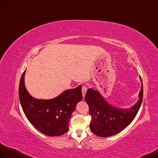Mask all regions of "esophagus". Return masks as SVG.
Returning a JSON list of instances; mask_svg holds the SVG:
<instances>
[{"mask_svg": "<svg viewBox=\"0 0 158 158\" xmlns=\"http://www.w3.org/2000/svg\"><path fill=\"white\" fill-rule=\"evenodd\" d=\"M87 90V88L85 86H83L82 87V94H83V96L85 97V94H86V91Z\"/></svg>", "mask_w": 158, "mask_h": 158, "instance_id": "esophagus-1", "label": "esophagus"}]
</instances>
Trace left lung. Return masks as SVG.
I'll use <instances>...</instances> for the list:
<instances>
[{
	"instance_id": "obj_1",
	"label": "left lung",
	"mask_w": 158,
	"mask_h": 158,
	"mask_svg": "<svg viewBox=\"0 0 158 158\" xmlns=\"http://www.w3.org/2000/svg\"><path fill=\"white\" fill-rule=\"evenodd\" d=\"M141 88L137 102L131 108L116 107L106 101L98 90L89 88L87 91L85 100L89 108L91 117L90 129L97 136L107 137L120 133L129 126L136 116L143 100V88Z\"/></svg>"
}]
</instances>
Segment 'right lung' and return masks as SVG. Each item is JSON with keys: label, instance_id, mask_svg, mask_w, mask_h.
Wrapping results in <instances>:
<instances>
[{"label": "right lung", "instance_id": "1", "mask_svg": "<svg viewBox=\"0 0 158 158\" xmlns=\"http://www.w3.org/2000/svg\"><path fill=\"white\" fill-rule=\"evenodd\" d=\"M22 75L19 97L23 112L33 126L48 136H60L69 130V119L76 106L81 101V85L65 90L56 98L40 100L32 97L25 85V74Z\"/></svg>", "mask_w": 158, "mask_h": 158}]
</instances>
